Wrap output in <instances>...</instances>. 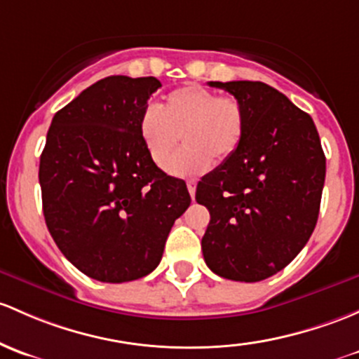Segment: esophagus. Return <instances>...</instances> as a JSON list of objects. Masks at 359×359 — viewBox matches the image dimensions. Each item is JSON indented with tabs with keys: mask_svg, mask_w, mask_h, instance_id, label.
Listing matches in <instances>:
<instances>
[{
	"mask_svg": "<svg viewBox=\"0 0 359 359\" xmlns=\"http://www.w3.org/2000/svg\"><path fill=\"white\" fill-rule=\"evenodd\" d=\"M187 191H189L191 198L194 199V194H196V180H187Z\"/></svg>",
	"mask_w": 359,
	"mask_h": 359,
	"instance_id": "obj_1",
	"label": "esophagus"
}]
</instances>
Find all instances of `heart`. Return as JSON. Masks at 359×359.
Returning a JSON list of instances; mask_svg holds the SVG:
<instances>
[{"instance_id": "obj_1", "label": "heart", "mask_w": 359, "mask_h": 359, "mask_svg": "<svg viewBox=\"0 0 359 359\" xmlns=\"http://www.w3.org/2000/svg\"><path fill=\"white\" fill-rule=\"evenodd\" d=\"M142 142L151 160L165 168L179 148H186L170 163V172L189 177L213 163H224L241 148L246 135V111L232 96H218L203 86H182L165 96L156 110L142 115Z\"/></svg>"}]
</instances>
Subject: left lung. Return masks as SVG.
<instances>
[{"label":"left lung","mask_w":359,"mask_h":359,"mask_svg":"<svg viewBox=\"0 0 359 359\" xmlns=\"http://www.w3.org/2000/svg\"><path fill=\"white\" fill-rule=\"evenodd\" d=\"M210 86L243 104L246 135L196 187V201L210 211L203 256L229 280H265L299 255L315 230L325 154L311 116L277 89L252 81Z\"/></svg>","instance_id":"1"}]
</instances>
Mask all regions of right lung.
Segmentation results:
<instances>
[{
    "label": "right lung",
    "instance_id": "add662e5",
    "mask_svg": "<svg viewBox=\"0 0 359 359\" xmlns=\"http://www.w3.org/2000/svg\"><path fill=\"white\" fill-rule=\"evenodd\" d=\"M156 77L111 75L56 111L41 154L43 211L53 241L100 282L156 269L173 222L191 205L182 179L151 160L141 118Z\"/></svg>",
    "mask_w": 359,
    "mask_h": 359
}]
</instances>
